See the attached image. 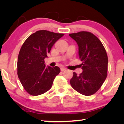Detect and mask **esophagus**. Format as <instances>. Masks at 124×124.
Listing matches in <instances>:
<instances>
[{"label":"esophagus","mask_w":124,"mask_h":124,"mask_svg":"<svg viewBox=\"0 0 124 124\" xmlns=\"http://www.w3.org/2000/svg\"><path fill=\"white\" fill-rule=\"evenodd\" d=\"M65 70H66L65 68H64V67L61 68V71H62V72H64V71Z\"/></svg>","instance_id":"34e87169"}]
</instances>
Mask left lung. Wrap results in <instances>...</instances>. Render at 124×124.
I'll return each mask as SVG.
<instances>
[{
  "instance_id": "obj_1",
  "label": "left lung",
  "mask_w": 124,
  "mask_h": 124,
  "mask_svg": "<svg viewBox=\"0 0 124 124\" xmlns=\"http://www.w3.org/2000/svg\"><path fill=\"white\" fill-rule=\"evenodd\" d=\"M78 47V55L82 62V72H73L70 84L73 89L86 96L94 94L102 85L107 76L108 57L104 46L93 34L80 31L69 34Z\"/></svg>"
}]
</instances>
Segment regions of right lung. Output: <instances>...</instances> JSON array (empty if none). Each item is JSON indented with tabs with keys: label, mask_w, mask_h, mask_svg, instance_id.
I'll use <instances>...</instances> for the list:
<instances>
[{
	"label": "right lung",
	"mask_w": 124,
	"mask_h": 124,
	"mask_svg": "<svg viewBox=\"0 0 124 124\" xmlns=\"http://www.w3.org/2000/svg\"><path fill=\"white\" fill-rule=\"evenodd\" d=\"M64 34L39 30L30 35L22 46L17 60L18 78L25 90L31 95H39L52 87L58 67H46L45 59L52 46Z\"/></svg>",
	"instance_id": "obj_1"
}]
</instances>
